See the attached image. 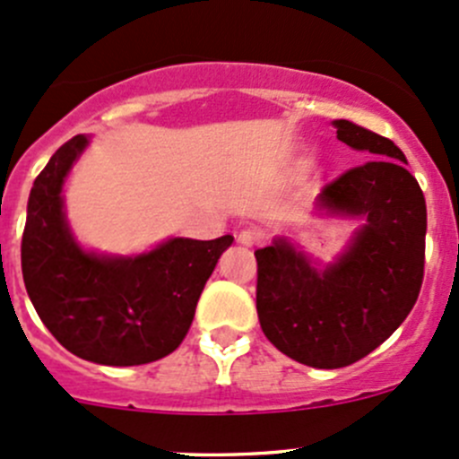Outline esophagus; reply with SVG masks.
<instances>
[{"label":"esophagus","instance_id":"obj_1","mask_svg":"<svg viewBox=\"0 0 459 459\" xmlns=\"http://www.w3.org/2000/svg\"><path fill=\"white\" fill-rule=\"evenodd\" d=\"M264 239V233L259 229H242L239 230L238 235V242L242 244V247H255V244H259Z\"/></svg>","mask_w":459,"mask_h":459}]
</instances>
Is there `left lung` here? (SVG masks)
<instances>
[{"label":"left lung","mask_w":459,"mask_h":459,"mask_svg":"<svg viewBox=\"0 0 459 459\" xmlns=\"http://www.w3.org/2000/svg\"><path fill=\"white\" fill-rule=\"evenodd\" d=\"M333 126L337 140L375 160L324 186L317 211L362 224L326 266L286 238L255 251L264 335L313 368L367 358L409 316L424 277L427 202L404 152L349 119Z\"/></svg>","instance_id":"obj_1"}]
</instances>
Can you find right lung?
Listing matches in <instances>:
<instances>
[{
    "label": "right lung",
    "instance_id": "add662e5",
    "mask_svg": "<svg viewBox=\"0 0 459 459\" xmlns=\"http://www.w3.org/2000/svg\"><path fill=\"white\" fill-rule=\"evenodd\" d=\"M91 137L59 146L37 175L26 208L22 273L55 340L104 367H137L173 353L191 328L204 284L233 244L170 238L137 255L86 251L64 208V184Z\"/></svg>",
    "mask_w": 459,
    "mask_h": 459
}]
</instances>
